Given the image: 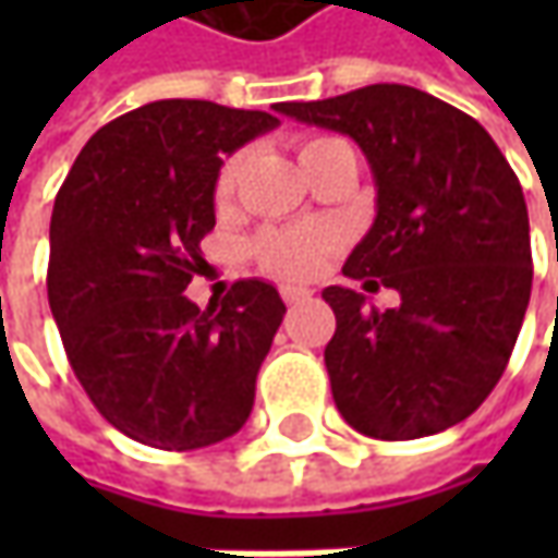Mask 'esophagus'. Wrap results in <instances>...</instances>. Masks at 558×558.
<instances>
[{"label": "esophagus", "instance_id": "1", "mask_svg": "<svg viewBox=\"0 0 558 558\" xmlns=\"http://www.w3.org/2000/svg\"><path fill=\"white\" fill-rule=\"evenodd\" d=\"M282 301L286 304H301V301H311V291L307 289H282Z\"/></svg>", "mask_w": 558, "mask_h": 558}]
</instances>
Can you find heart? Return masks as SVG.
I'll use <instances>...</instances> for the list:
<instances>
[{"label":"heart","mask_w":558,"mask_h":558,"mask_svg":"<svg viewBox=\"0 0 558 558\" xmlns=\"http://www.w3.org/2000/svg\"><path fill=\"white\" fill-rule=\"evenodd\" d=\"M335 140H307L301 142L298 158L301 163L311 158L319 145ZM235 170L239 163L229 161L217 177V202H229L232 189H235ZM329 232L323 226H289V229H267L251 242V257L254 264L264 269L267 276L279 279V282H301L311 279L319 269L326 251H329Z\"/></svg>","instance_id":"obj_1"}]
</instances>
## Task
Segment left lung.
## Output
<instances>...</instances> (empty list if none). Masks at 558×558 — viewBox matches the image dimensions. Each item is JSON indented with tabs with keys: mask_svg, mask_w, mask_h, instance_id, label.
Masks as SVG:
<instances>
[{
	"mask_svg": "<svg viewBox=\"0 0 558 558\" xmlns=\"http://www.w3.org/2000/svg\"><path fill=\"white\" fill-rule=\"evenodd\" d=\"M282 114L344 133L375 180V220L344 276L400 294L375 311L344 286L326 369L338 413L360 435L413 440L472 416L500 381L531 298V232L519 177L482 123L400 83Z\"/></svg>",
	"mask_w": 558,
	"mask_h": 558,
	"instance_id": "obj_1",
	"label": "left lung"
}]
</instances>
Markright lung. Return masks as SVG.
Instances as JSON below:
<instances>
[{
  "mask_svg": "<svg viewBox=\"0 0 558 558\" xmlns=\"http://www.w3.org/2000/svg\"><path fill=\"white\" fill-rule=\"evenodd\" d=\"M272 126L267 111L151 101L105 123L58 189L49 307L83 391L126 438L198 450L251 416L279 291L242 279L207 311L183 291L204 267L223 158Z\"/></svg>",
  "mask_w": 558,
  "mask_h": 558,
  "instance_id": "right-lung-1",
  "label": "right lung"
}]
</instances>
